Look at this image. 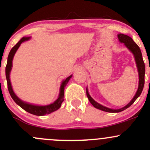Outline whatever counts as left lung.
<instances>
[{
	"label": "left lung",
	"mask_w": 150,
	"mask_h": 150,
	"mask_svg": "<svg viewBox=\"0 0 150 150\" xmlns=\"http://www.w3.org/2000/svg\"><path fill=\"white\" fill-rule=\"evenodd\" d=\"M117 37H118L119 40H120V43H123L125 44V46L130 50V51L132 52V54H134V57H135V61L137 63V69H138L139 72V87L138 90H137V93H136L135 96L133 98L132 100L129 102L126 106H125L122 108L118 109V110H112V109L108 108V107H106L102 105V104L97 103L96 101L93 100L91 98V96L89 95L88 92V89L86 88V95H87V97L88 99L89 102H91V104L96 109H99V110H102L104 112H120L123 111V110H126L127 108L130 107L136 100H137V98L140 96L141 93H142V90H143L144 86V75H145V64L144 62L143 61V58H142V54L141 52V50L139 47L138 46V45L135 43V42L133 40V39L131 38L129 36L126 35L124 34H118L117 35Z\"/></svg>",
	"instance_id": "obj_1"
}]
</instances>
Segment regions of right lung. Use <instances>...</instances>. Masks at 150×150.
<instances>
[{"label": "right lung", "instance_id": "right-lung-1", "mask_svg": "<svg viewBox=\"0 0 150 150\" xmlns=\"http://www.w3.org/2000/svg\"><path fill=\"white\" fill-rule=\"evenodd\" d=\"M30 37H24L15 45L13 48H11V50L10 51L9 54H8V60H7V64L6 67V77L7 80V85H8V89L9 93L11 96V98L13 99V100L16 102L19 107H22L23 110H25V111H27L29 113H31V114L35 115L38 116H43L45 115L50 114V113L56 111L58 109H59V107H61L62 103L64 101V87L66 86V85L67 84L68 81H69V79L71 78L72 75L69 76L68 78H67L64 81H62V83L61 86H60V92L59 95V97L54 103L50 104L46 106H38V105H33V104H30L27 103V102H23V101L21 100L20 99L16 96V95L15 94L14 92H13V89H12L11 84L10 81V72L11 70L12 67V61H13V56H14L15 53L17 51V49L19 48V47L20 46L21 43L24 41H26L30 39Z\"/></svg>", "mask_w": 150, "mask_h": 150}]
</instances>
